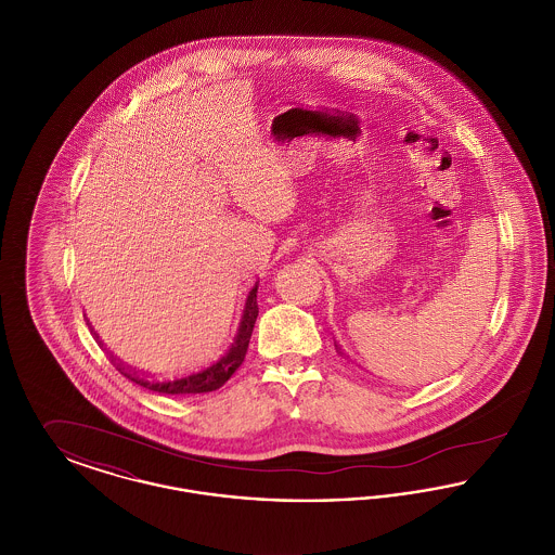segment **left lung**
Masks as SVG:
<instances>
[{
	"mask_svg": "<svg viewBox=\"0 0 555 555\" xmlns=\"http://www.w3.org/2000/svg\"><path fill=\"white\" fill-rule=\"evenodd\" d=\"M335 347H337V344H335ZM337 351H339V353H341V349H339V347H337Z\"/></svg>",
	"mask_w": 555,
	"mask_h": 555,
	"instance_id": "obj_1",
	"label": "left lung"
}]
</instances>
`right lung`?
<instances>
[{
  "label": "right lung",
  "mask_w": 555,
  "mask_h": 555,
  "mask_svg": "<svg viewBox=\"0 0 555 555\" xmlns=\"http://www.w3.org/2000/svg\"><path fill=\"white\" fill-rule=\"evenodd\" d=\"M256 297H258V283L254 285V289L247 293L245 306H243V310L238 314L233 331L224 339V344H220L216 351L208 353V358L199 360V364H195L193 369L183 370V372L172 374V376H152V374H145V372H139V370L125 366L120 360H116L109 353L112 364L132 383L141 385V387H145L150 391L166 393V396H185V393L216 391L235 374V370L245 360L249 339H251V333H254V324H256V318H258V299ZM95 337H98V333H95Z\"/></svg>",
  "instance_id": "obj_1"
}]
</instances>
